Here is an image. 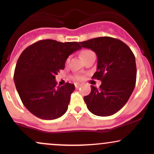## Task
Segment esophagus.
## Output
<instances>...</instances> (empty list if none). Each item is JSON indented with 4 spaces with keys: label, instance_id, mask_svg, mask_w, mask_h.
<instances>
[{
    "label": "esophagus",
    "instance_id": "esophagus-1",
    "mask_svg": "<svg viewBox=\"0 0 154 154\" xmlns=\"http://www.w3.org/2000/svg\"><path fill=\"white\" fill-rule=\"evenodd\" d=\"M75 88H79L81 86V85L80 84H77V83H75Z\"/></svg>",
    "mask_w": 154,
    "mask_h": 154
}]
</instances>
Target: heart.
<instances>
[{
	"label": "heart",
	"mask_w": 154,
	"mask_h": 154,
	"mask_svg": "<svg viewBox=\"0 0 154 154\" xmlns=\"http://www.w3.org/2000/svg\"><path fill=\"white\" fill-rule=\"evenodd\" d=\"M81 56H82V59L85 61V60L87 59L88 58L91 57V56H95V55L93 51H92L91 50H88V49H85V50H83L82 52H81ZM69 61V58H68V59H66V62L68 63ZM75 79L80 80V79H82V77L80 75H75Z\"/></svg>",
	"instance_id": "1"
}]
</instances>
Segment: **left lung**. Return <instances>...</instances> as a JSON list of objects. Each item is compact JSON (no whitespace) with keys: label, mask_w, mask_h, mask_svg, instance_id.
<instances>
[{"label":"left lung","mask_w":154,"mask_h":154,"mask_svg":"<svg viewBox=\"0 0 154 154\" xmlns=\"http://www.w3.org/2000/svg\"><path fill=\"white\" fill-rule=\"evenodd\" d=\"M97 55V71L92 78L99 79L98 88L84 97L88 110L96 116H108L126 104L135 86L137 69L131 49L120 40L100 37L79 43Z\"/></svg>","instance_id":"left-lung-1"}]
</instances>
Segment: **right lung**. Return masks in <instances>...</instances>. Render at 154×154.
Returning a JSON list of instances; mask_svg holds the SVG:
<instances>
[{
    "mask_svg": "<svg viewBox=\"0 0 154 154\" xmlns=\"http://www.w3.org/2000/svg\"><path fill=\"white\" fill-rule=\"evenodd\" d=\"M81 48L77 42L48 39L32 44L22 53L14 79L22 102L33 115L52 120L66 113L75 85L56 86V75L64 69L68 56Z\"/></svg>",
    "mask_w": 154,
    "mask_h": 154,
    "instance_id": "right-lung-1",
    "label": "right lung"
}]
</instances>
